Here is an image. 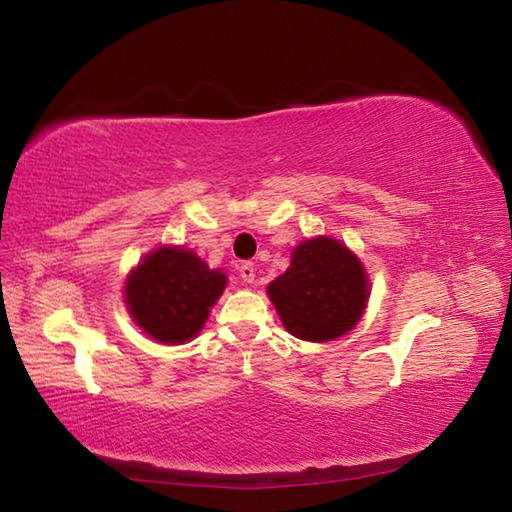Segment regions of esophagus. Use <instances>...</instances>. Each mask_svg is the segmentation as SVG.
<instances>
[{"label":"esophagus","instance_id":"1","mask_svg":"<svg viewBox=\"0 0 512 512\" xmlns=\"http://www.w3.org/2000/svg\"><path fill=\"white\" fill-rule=\"evenodd\" d=\"M239 275L244 282H255V264L253 262H241L239 264Z\"/></svg>","mask_w":512,"mask_h":512}]
</instances>
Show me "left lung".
<instances>
[{"mask_svg": "<svg viewBox=\"0 0 512 512\" xmlns=\"http://www.w3.org/2000/svg\"><path fill=\"white\" fill-rule=\"evenodd\" d=\"M268 298L287 332L302 341H332L359 323L366 271L339 241L318 237L293 250L291 266L268 284Z\"/></svg>", "mask_w": 512, "mask_h": 512, "instance_id": "obj_1", "label": "left lung"}]
</instances>
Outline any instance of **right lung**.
I'll return each instance as SVG.
<instances>
[{
	"mask_svg": "<svg viewBox=\"0 0 512 512\" xmlns=\"http://www.w3.org/2000/svg\"><path fill=\"white\" fill-rule=\"evenodd\" d=\"M223 287L225 275L192 250L158 248L128 277L126 305L155 341L185 343L203 327Z\"/></svg>",
	"mask_w": 512,
	"mask_h": 512,
	"instance_id": "1",
	"label": "right lung"
}]
</instances>
